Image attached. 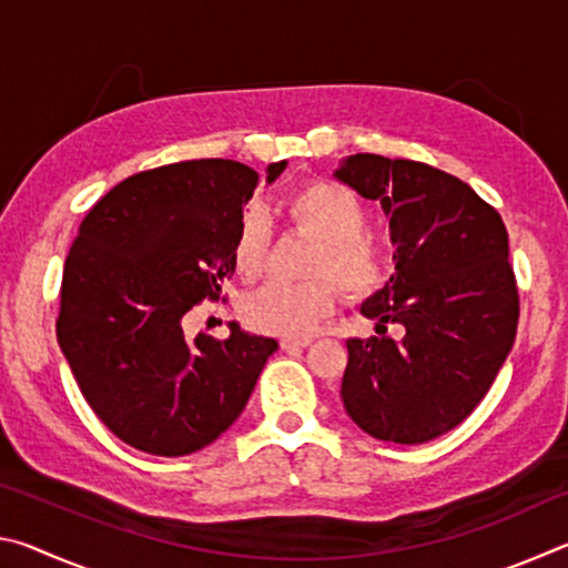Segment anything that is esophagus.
Here are the masks:
<instances>
[{"label": "esophagus", "instance_id": "obj_1", "mask_svg": "<svg viewBox=\"0 0 568 568\" xmlns=\"http://www.w3.org/2000/svg\"><path fill=\"white\" fill-rule=\"evenodd\" d=\"M307 345H311V338H283L281 341L283 351H301V348H307Z\"/></svg>", "mask_w": 568, "mask_h": 568}]
</instances>
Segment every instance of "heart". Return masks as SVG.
Segmentation results:
<instances>
[{
  "mask_svg": "<svg viewBox=\"0 0 568 568\" xmlns=\"http://www.w3.org/2000/svg\"><path fill=\"white\" fill-rule=\"evenodd\" d=\"M287 215L297 227L318 240L311 273L331 275L345 295L358 297L383 283L388 267V255L376 235L365 225V213L358 197L338 182H311L293 192L287 200ZM267 243H271V223L261 205H247L240 213L233 261L237 273L257 275L265 263ZM335 287L325 277L311 283L271 281L243 297V313L250 328L301 338L313 333L321 318L333 313Z\"/></svg>",
  "mask_w": 568,
  "mask_h": 568,
  "instance_id": "heart-1",
  "label": "heart"
}]
</instances>
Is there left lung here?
I'll use <instances>...</instances> for the list:
<instances>
[{"label": "left lung", "mask_w": 568, "mask_h": 568, "mask_svg": "<svg viewBox=\"0 0 568 568\" xmlns=\"http://www.w3.org/2000/svg\"><path fill=\"white\" fill-rule=\"evenodd\" d=\"M333 178L390 217L396 271L361 313L381 335L351 338L341 398L365 434L426 444L456 428L514 348L516 277L501 215L466 182L413 160L343 158ZM386 322L404 338L383 336Z\"/></svg>", "instance_id": "left-lung-1"}]
</instances>
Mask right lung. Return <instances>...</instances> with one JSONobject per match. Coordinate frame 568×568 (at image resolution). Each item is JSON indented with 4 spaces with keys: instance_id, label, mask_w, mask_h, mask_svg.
<instances>
[{
    "instance_id": "1",
    "label": "right lung",
    "mask_w": 568,
    "mask_h": 568,
    "mask_svg": "<svg viewBox=\"0 0 568 568\" xmlns=\"http://www.w3.org/2000/svg\"><path fill=\"white\" fill-rule=\"evenodd\" d=\"M287 162L265 168L271 185ZM261 175L235 160H187L114 185L70 247L57 341L84 400L114 436L187 456L233 426L275 338L230 323L225 341L182 318L223 295L233 237Z\"/></svg>"
}]
</instances>
